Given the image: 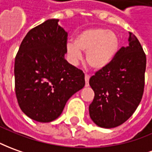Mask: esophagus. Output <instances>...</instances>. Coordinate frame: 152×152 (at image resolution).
<instances>
[{"mask_svg":"<svg viewBox=\"0 0 152 152\" xmlns=\"http://www.w3.org/2000/svg\"><path fill=\"white\" fill-rule=\"evenodd\" d=\"M89 75H88V74H85V86L86 87H88L89 85Z\"/></svg>","mask_w":152,"mask_h":152,"instance_id":"obj_1","label":"esophagus"}]
</instances>
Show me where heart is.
Here are the masks:
<instances>
[{
    "mask_svg": "<svg viewBox=\"0 0 152 152\" xmlns=\"http://www.w3.org/2000/svg\"><path fill=\"white\" fill-rule=\"evenodd\" d=\"M120 45L118 35L107 28L98 27L81 31L74 41L67 44L66 53L70 62L76 64L86 53V62L96 71L104 69L118 54Z\"/></svg>",
    "mask_w": 152,
    "mask_h": 152,
    "instance_id": "obj_1",
    "label": "heart"
}]
</instances>
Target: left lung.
I'll use <instances>...</instances> for the list:
<instances>
[{
    "label": "left lung",
    "mask_w": 152,
    "mask_h": 152,
    "mask_svg": "<svg viewBox=\"0 0 152 152\" xmlns=\"http://www.w3.org/2000/svg\"><path fill=\"white\" fill-rule=\"evenodd\" d=\"M129 45L122 47L113 62L89 79L94 91L89 105L91 119L98 126L122 125L142 101L145 87L146 57L137 38L129 32Z\"/></svg>",
    "instance_id": "8db88e82"
}]
</instances>
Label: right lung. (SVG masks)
Returning <instances> with one entry per match:
<instances>
[{"instance_id": "right-lung-1", "label": "right lung", "mask_w": 152, "mask_h": 152, "mask_svg": "<svg viewBox=\"0 0 152 152\" xmlns=\"http://www.w3.org/2000/svg\"><path fill=\"white\" fill-rule=\"evenodd\" d=\"M51 19L26 34L15 60V88L19 106L29 118L50 122L85 85L82 70L64 58L68 33Z\"/></svg>"}]
</instances>
